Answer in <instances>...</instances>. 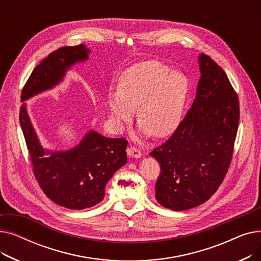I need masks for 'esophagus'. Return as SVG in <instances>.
Listing matches in <instances>:
<instances>
[{"label": "esophagus", "mask_w": 261, "mask_h": 261, "mask_svg": "<svg viewBox=\"0 0 261 261\" xmlns=\"http://www.w3.org/2000/svg\"><path fill=\"white\" fill-rule=\"evenodd\" d=\"M127 153L130 158H134V159H140L142 156V153L140 150L138 148L132 147V146L127 149Z\"/></svg>", "instance_id": "obj_1"}]
</instances>
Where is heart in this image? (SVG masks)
<instances>
[{"label":"heart","mask_w":261,"mask_h":261,"mask_svg":"<svg viewBox=\"0 0 261 261\" xmlns=\"http://www.w3.org/2000/svg\"><path fill=\"white\" fill-rule=\"evenodd\" d=\"M186 94L187 80L181 73L153 60L134 64L120 75L118 89L108 92L110 118L120 131L138 107L140 132L165 138L179 126Z\"/></svg>","instance_id":"obj_1"}]
</instances>
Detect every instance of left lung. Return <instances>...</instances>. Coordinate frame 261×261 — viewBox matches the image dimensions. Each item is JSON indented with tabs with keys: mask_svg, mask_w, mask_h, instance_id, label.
<instances>
[{
	"mask_svg": "<svg viewBox=\"0 0 261 261\" xmlns=\"http://www.w3.org/2000/svg\"><path fill=\"white\" fill-rule=\"evenodd\" d=\"M196 98L171 138L153 149L161 166L155 198L162 206L185 211L206 202L229 167L239 125L237 93L210 56H199Z\"/></svg>",
	"mask_w": 261,
	"mask_h": 261,
	"instance_id": "8db88e82",
	"label": "left lung"
}]
</instances>
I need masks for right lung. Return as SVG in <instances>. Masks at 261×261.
<instances>
[{"label": "right lung", "instance_id": "1", "mask_svg": "<svg viewBox=\"0 0 261 261\" xmlns=\"http://www.w3.org/2000/svg\"><path fill=\"white\" fill-rule=\"evenodd\" d=\"M86 45L63 46L35 67L25 84L21 101L58 86L66 71L89 58ZM20 125L30 151L34 174L44 194L60 206L85 210L101 202L107 183L127 163L125 139H110L90 130L79 145L65 151H49L41 145L27 113L20 108Z\"/></svg>", "mask_w": 261, "mask_h": 261}]
</instances>
